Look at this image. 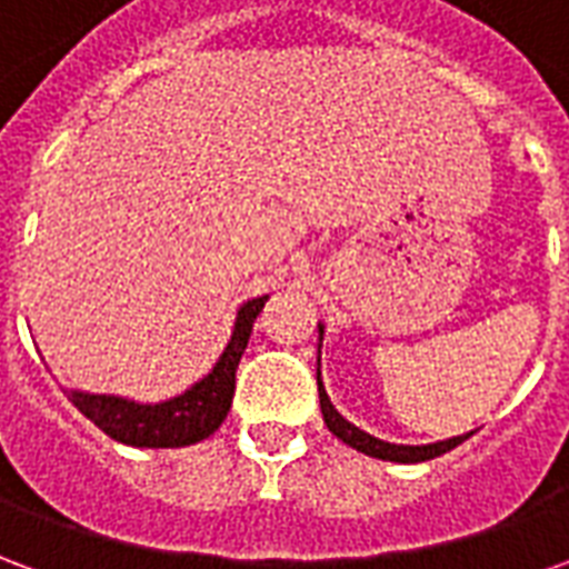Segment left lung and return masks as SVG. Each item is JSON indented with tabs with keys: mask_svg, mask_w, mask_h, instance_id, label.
<instances>
[{
	"mask_svg": "<svg viewBox=\"0 0 569 569\" xmlns=\"http://www.w3.org/2000/svg\"><path fill=\"white\" fill-rule=\"evenodd\" d=\"M322 335V326H320ZM317 387H320V408H322V420H326V427L332 436L350 445V448H357V451L369 453V457H378V460H390V463H423V460H432V457H441V453H448L451 448H457L460 441H466L472 432H466V436H453V439L445 441H432V445H393V441H383L369 436L366 429L353 427L350 420L341 418L338 415V408L329 402V393H326V387H322L320 369H317Z\"/></svg>",
	"mask_w": 569,
	"mask_h": 569,
	"instance_id": "1",
	"label": "left lung"
}]
</instances>
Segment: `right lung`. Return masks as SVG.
Returning <instances> with one entry per match:
<instances>
[{
	"label": "right lung",
	"mask_w": 569,
	"mask_h": 569,
	"mask_svg": "<svg viewBox=\"0 0 569 569\" xmlns=\"http://www.w3.org/2000/svg\"><path fill=\"white\" fill-rule=\"evenodd\" d=\"M264 301L268 296L252 298L237 310L234 332H231V341L222 350L219 362L212 366L207 378H200L182 396L154 402V406H142V402L121 399V396L69 390V402L91 423L103 429L109 439L124 441L133 448H186V445L203 441L222 427V420L231 411L237 366H240V357H243L249 335H252V322L264 308Z\"/></svg>",
	"instance_id": "add662e5"
}]
</instances>
